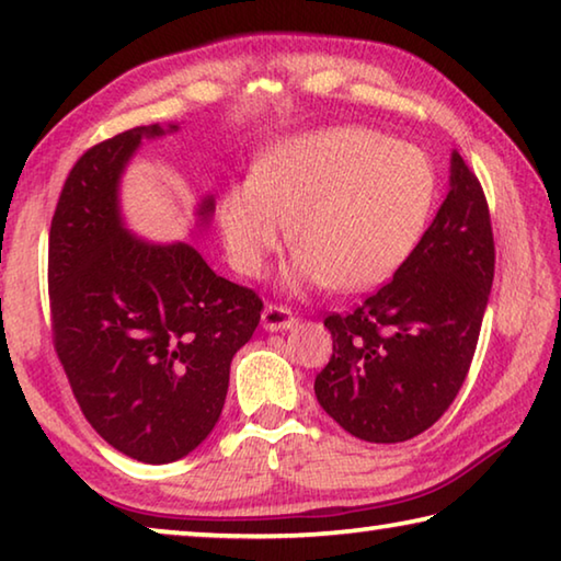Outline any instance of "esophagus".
Masks as SVG:
<instances>
[{
    "instance_id": "34e87169",
    "label": "esophagus",
    "mask_w": 561,
    "mask_h": 561,
    "mask_svg": "<svg viewBox=\"0 0 561 561\" xmlns=\"http://www.w3.org/2000/svg\"><path fill=\"white\" fill-rule=\"evenodd\" d=\"M297 324V319H294L291 311L287 307H282V304H267L262 311V327L267 331H287Z\"/></svg>"
}]
</instances>
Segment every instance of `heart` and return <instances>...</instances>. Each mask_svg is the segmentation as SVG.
Listing matches in <instances>:
<instances>
[{
    "label": "heart",
    "instance_id": "b5f03b06",
    "mask_svg": "<svg viewBox=\"0 0 561 561\" xmlns=\"http://www.w3.org/2000/svg\"><path fill=\"white\" fill-rule=\"evenodd\" d=\"M435 170L413 144L358 126L284 138L252 180L222 195L220 230L232 267L257 277L287 237L289 287H376L401 267L428 225Z\"/></svg>",
    "mask_w": 561,
    "mask_h": 561
}]
</instances>
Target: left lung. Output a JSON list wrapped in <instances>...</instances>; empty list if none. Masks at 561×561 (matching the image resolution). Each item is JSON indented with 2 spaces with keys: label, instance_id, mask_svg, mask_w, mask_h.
Masks as SVG:
<instances>
[{
  "label": "left lung",
  "instance_id": "8db88e82",
  "mask_svg": "<svg viewBox=\"0 0 561 561\" xmlns=\"http://www.w3.org/2000/svg\"><path fill=\"white\" fill-rule=\"evenodd\" d=\"M492 277L485 193L453 150L448 197L393 279L348 314L324 319L334 354L314 381L319 405L366 443L428 431L470 371Z\"/></svg>",
  "mask_w": 561,
  "mask_h": 561
}]
</instances>
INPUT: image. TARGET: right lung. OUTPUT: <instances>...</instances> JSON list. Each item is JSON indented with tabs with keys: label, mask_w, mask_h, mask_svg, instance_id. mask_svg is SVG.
Here are the masks:
<instances>
[{
	"label": "right lung",
	"mask_w": 561,
	"mask_h": 561,
	"mask_svg": "<svg viewBox=\"0 0 561 561\" xmlns=\"http://www.w3.org/2000/svg\"><path fill=\"white\" fill-rule=\"evenodd\" d=\"M165 130L178 126L130 128L89 148L49 232L56 356L91 428L150 465L185 458L210 435L232 356L262 317L257 294L217 277L193 244H153L123 225V170L140 140ZM213 210L205 197L201 222Z\"/></svg>",
	"instance_id": "add662e5"
}]
</instances>
